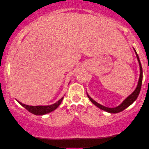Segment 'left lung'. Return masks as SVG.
Here are the masks:
<instances>
[{
    "label": "left lung",
    "mask_w": 149,
    "mask_h": 149,
    "mask_svg": "<svg viewBox=\"0 0 149 149\" xmlns=\"http://www.w3.org/2000/svg\"><path fill=\"white\" fill-rule=\"evenodd\" d=\"M134 52H135V54L136 55V58H137V60L138 61V64H139V66H140V77H139V80H138V85L136 86V88L135 89L133 92H132L131 94H130L129 96L126 97V98L122 102L121 104H120L119 106L117 107H114V108H109V107H104V106L100 104L97 103V102H95L94 100H93L91 97L89 96L88 95V93H87V97H89V99L90 100V101L92 102L93 104L95 106H96L97 108L100 109L103 111H104L107 113H120V112L123 111V110H125L126 108L129 107L132 104H133L134 102V101L137 99V97L139 95L140 89H141V86H142V65L141 63H140L139 57H138V55L137 54V52L135 50V49L134 48Z\"/></svg>",
    "instance_id": "1"
}]
</instances>
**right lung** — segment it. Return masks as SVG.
Returning <instances> with one entry per match:
<instances>
[{"label":"right lung","instance_id":"obj_1","mask_svg":"<svg viewBox=\"0 0 149 149\" xmlns=\"http://www.w3.org/2000/svg\"><path fill=\"white\" fill-rule=\"evenodd\" d=\"M63 98H64V97H62V98L59 100L56 103L47 106H29L26 105L25 104H22L18 100L17 101L19 104H21L26 110H28L30 113L34 114L35 115H44L45 114L49 113L51 112L54 111V110H56L62 102Z\"/></svg>","mask_w":149,"mask_h":149}]
</instances>
